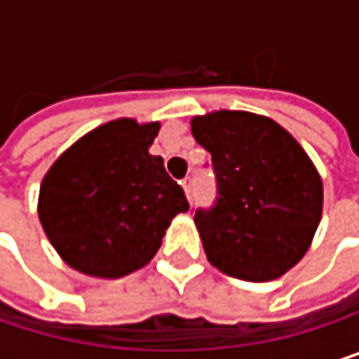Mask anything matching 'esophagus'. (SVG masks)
<instances>
[{"label": "esophagus", "instance_id": "34e87169", "mask_svg": "<svg viewBox=\"0 0 359 359\" xmlns=\"http://www.w3.org/2000/svg\"><path fill=\"white\" fill-rule=\"evenodd\" d=\"M180 184H182V189H184L187 197L191 199V184H193V179H191V177H184V179L180 180Z\"/></svg>", "mask_w": 359, "mask_h": 359}]
</instances>
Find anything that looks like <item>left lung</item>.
<instances>
[{
	"instance_id": "1",
	"label": "left lung",
	"mask_w": 359,
	"mask_h": 359,
	"mask_svg": "<svg viewBox=\"0 0 359 359\" xmlns=\"http://www.w3.org/2000/svg\"><path fill=\"white\" fill-rule=\"evenodd\" d=\"M212 154L218 197L195 210L205 255L220 272L264 283L291 270L323 218V180L304 147L274 120L220 109L191 120Z\"/></svg>"
}]
</instances>
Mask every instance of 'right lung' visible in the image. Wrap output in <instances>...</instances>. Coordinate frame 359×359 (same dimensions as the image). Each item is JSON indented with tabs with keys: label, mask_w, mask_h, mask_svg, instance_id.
Instances as JSON below:
<instances>
[{
	"label": "right lung",
	"mask_w": 359,
	"mask_h": 359,
	"mask_svg": "<svg viewBox=\"0 0 359 359\" xmlns=\"http://www.w3.org/2000/svg\"><path fill=\"white\" fill-rule=\"evenodd\" d=\"M160 122L118 118L87 133L47 170L39 220L74 270L120 278L145 266L172 218L189 210L184 191L149 147Z\"/></svg>",
	"instance_id": "right-lung-1"
}]
</instances>
